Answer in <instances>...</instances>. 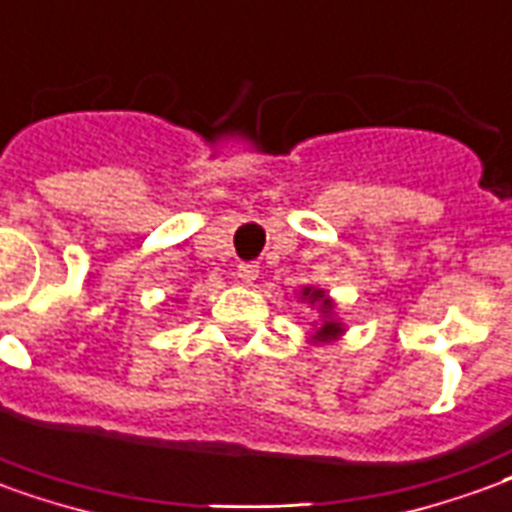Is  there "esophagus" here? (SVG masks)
Returning a JSON list of instances; mask_svg holds the SVG:
<instances>
[{
    "instance_id": "34e87169",
    "label": "esophagus",
    "mask_w": 512,
    "mask_h": 512,
    "mask_svg": "<svg viewBox=\"0 0 512 512\" xmlns=\"http://www.w3.org/2000/svg\"><path fill=\"white\" fill-rule=\"evenodd\" d=\"M256 278H259V264L245 261V264H240V267H237V280H240V283H245V286H251Z\"/></svg>"
}]
</instances>
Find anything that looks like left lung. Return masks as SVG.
Masks as SVG:
<instances>
[{
	"label": "left lung",
	"mask_w": 512,
	"mask_h": 512,
	"mask_svg": "<svg viewBox=\"0 0 512 512\" xmlns=\"http://www.w3.org/2000/svg\"><path fill=\"white\" fill-rule=\"evenodd\" d=\"M302 299H307L310 305H318L321 307V313H324V324H321V329L313 334V340H318V343H326V340H334L337 334L343 332V326L337 324L332 318V299L326 297L324 288H315V286H305L302 288Z\"/></svg>",
	"instance_id": "8db88e82"
}]
</instances>
